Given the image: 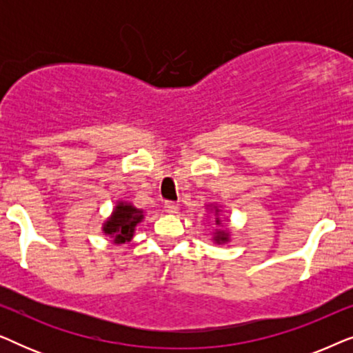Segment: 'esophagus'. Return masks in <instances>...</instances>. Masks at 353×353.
<instances>
[{"instance_id":"esophagus-1","label":"esophagus","mask_w":353,"mask_h":353,"mask_svg":"<svg viewBox=\"0 0 353 353\" xmlns=\"http://www.w3.org/2000/svg\"><path fill=\"white\" fill-rule=\"evenodd\" d=\"M163 209H165L167 214H170V215L178 214V204H175V202H172V201H167L165 204H163Z\"/></svg>"}]
</instances>
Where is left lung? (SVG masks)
<instances>
[{
    "instance_id": "left-lung-1",
    "label": "left lung",
    "mask_w": 353,
    "mask_h": 353,
    "mask_svg": "<svg viewBox=\"0 0 353 353\" xmlns=\"http://www.w3.org/2000/svg\"><path fill=\"white\" fill-rule=\"evenodd\" d=\"M205 209L212 214V219L215 221V231L212 234V243L216 245H223L231 241V230L225 223L223 215H221V205L219 204H207Z\"/></svg>"
}]
</instances>
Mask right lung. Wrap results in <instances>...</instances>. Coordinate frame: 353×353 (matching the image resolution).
Masks as SVG:
<instances>
[{
    "label": "right lung",
    "mask_w": 353,
    "mask_h": 353,
    "mask_svg": "<svg viewBox=\"0 0 353 353\" xmlns=\"http://www.w3.org/2000/svg\"><path fill=\"white\" fill-rule=\"evenodd\" d=\"M144 210L134 207L128 201L115 202L110 215L103 221L101 231L110 238L114 244H125L133 239L137 226L144 220Z\"/></svg>",
    "instance_id": "add662e5"
}]
</instances>
